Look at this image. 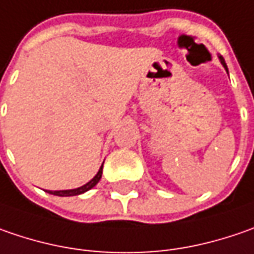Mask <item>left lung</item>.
<instances>
[{"label":"left lung","mask_w":254,"mask_h":254,"mask_svg":"<svg viewBox=\"0 0 254 254\" xmlns=\"http://www.w3.org/2000/svg\"><path fill=\"white\" fill-rule=\"evenodd\" d=\"M219 60H220V62H222V65L225 66V69L227 71V66H226V62H225V60H223V57H219Z\"/></svg>","instance_id":"1"}]
</instances>
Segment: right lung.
Instances as JSON below:
<instances>
[{"instance_id": "obj_1", "label": "right lung", "mask_w": 254, "mask_h": 254, "mask_svg": "<svg viewBox=\"0 0 254 254\" xmlns=\"http://www.w3.org/2000/svg\"><path fill=\"white\" fill-rule=\"evenodd\" d=\"M102 169H104V163H102V166L99 168V171L98 173L95 175L94 178L89 181L88 183H85L83 186L81 188H76V189H69V190H50L51 194H55V196H78V194H82V193L88 192L89 189H92L96 183L101 181V178H102Z\"/></svg>"}]
</instances>
